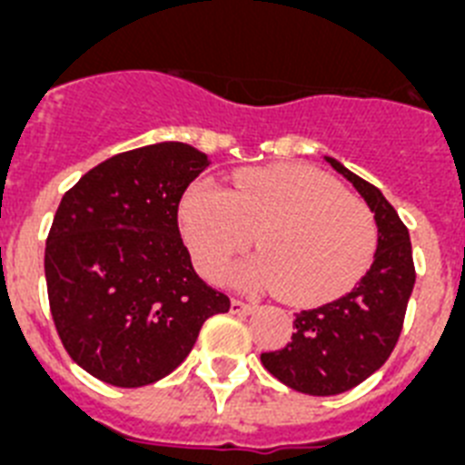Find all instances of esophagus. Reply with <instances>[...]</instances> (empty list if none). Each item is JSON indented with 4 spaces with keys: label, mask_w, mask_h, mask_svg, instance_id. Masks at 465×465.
<instances>
[{
    "label": "esophagus",
    "mask_w": 465,
    "mask_h": 465,
    "mask_svg": "<svg viewBox=\"0 0 465 465\" xmlns=\"http://www.w3.org/2000/svg\"><path fill=\"white\" fill-rule=\"evenodd\" d=\"M254 311L252 303H245L241 299H232V312L233 315H250Z\"/></svg>",
    "instance_id": "obj_1"
}]
</instances>
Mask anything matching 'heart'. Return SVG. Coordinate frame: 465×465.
I'll list each match as a JSON object with an SVG mask.
<instances>
[{"instance_id":"1","label":"heart","mask_w":465,"mask_h":465,"mask_svg":"<svg viewBox=\"0 0 465 465\" xmlns=\"http://www.w3.org/2000/svg\"><path fill=\"white\" fill-rule=\"evenodd\" d=\"M178 224L194 266L220 280L229 262L257 242L263 254L236 271L250 290H278L294 303L345 294L373 262L378 224L371 208L311 166L282 164L233 175L229 190L192 183Z\"/></svg>"}]
</instances>
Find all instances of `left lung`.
<instances>
[{"label":"left lung","mask_w":465,"mask_h":465,"mask_svg":"<svg viewBox=\"0 0 465 465\" xmlns=\"http://www.w3.org/2000/svg\"><path fill=\"white\" fill-rule=\"evenodd\" d=\"M326 162L357 187L375 213L378 250L371 269L352 292L312 311L296 312L292 341L263 352V368L294 391L336 396L357 387L394 352L403 329L405 308L415 287V262L408 227L375 185Z\"/></svg>","instance_id":"8db88e82"}]
</instances>
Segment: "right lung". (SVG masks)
I'll return each instance as SVG.
<instances>
[{"label":"right lung","instance_id":"right-lung-1","mask_svg":"<svg viewBox=\"0 0 465 465\" xmlns=\"http://www.w3.org/2000/svg\"><path fill=\"white\" fill-rule=\"evenodd\" d=\"M208 157L187 143L120 153L64 192L45 241L50 315L69 357L113 387L181 366L229 296L192 269L178 203Z\"/></svg>","mask_w":465,"mask_h":465}]
</instances>
